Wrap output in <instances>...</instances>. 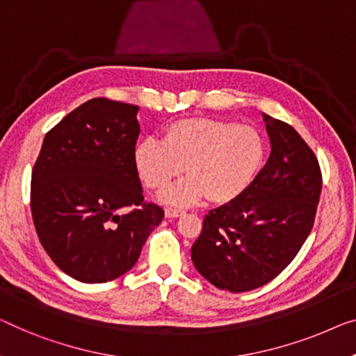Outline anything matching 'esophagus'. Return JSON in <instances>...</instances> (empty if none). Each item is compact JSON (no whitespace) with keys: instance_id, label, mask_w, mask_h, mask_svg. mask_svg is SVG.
Segmentation results:
<instances>
[{"instance_id":"34e87169","label":"esophagus","mask_w":356,"mask_h":356,"mask_svg":"<svg viewBox=\"0 0 356 356\" xmlns=\"http://www.w3.org/2000/svg\"><path fill=\"white\" fill-rule=\"evenodd\" d=\"M182 214H184V211H180V209H172V208L164 209V216H166L168 219H171V217H180Z\"/></svg>"}]
</instances>
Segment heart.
Returning <instances> with one entry per match:
<instances>
[{
  "label": "heart",
  "mask_w": 356,
  "mask_h": 356,
  "mask_svg": "<svg viewBox=\"0 0 356 356\" xmlns=\"http://www.w3.org/2000/svg\"><path fill=\"white\" fill-rule=\"evenodd\" d=\"M264 137L251 126L214 118H184L164 129L163 140L148 137L134 150V163L144 184L161 190L182 169L187 179L161 195L164 203L195 204L206 195L224 204L249 188L261 171Z\"/></svg>",
  "instance_id": "b5f03b06"
}]
</instances>
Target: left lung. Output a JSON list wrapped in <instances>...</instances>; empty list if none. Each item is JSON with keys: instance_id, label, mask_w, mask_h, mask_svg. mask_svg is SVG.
<instances>
[{"instance_id": "obj_1", "label": "left lung", "mask_w": 356, "mask_h": 356, "mask_svg": "<svg viewBox=\"0 0 356 356\" xmlns=\"http://www.w3.org/2000/svg\"><path fill=\"white\" fill-rule=\"evenodd\" d=\"M272 152L236 200L209 211L192 246L201 277L246 293L267 284L300 251L321 193L318 160L293 126L262 113Z\"/></svg>"}]
</instances>
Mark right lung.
<instances>
[{"mask_svg": "<svg viewBox=\"0 0 356 356\" xmlns=\"http://www.w3.org/2000/svg\"><path fill=\"white\" fill-rule=\"evenodd\" d=\"M137 111L104 97L88 100L44 136L31 172L30 206L41 245L81 283L129 272L164 217L142 195Z\"/></svg>", "mask_w": 356, "mask_h": 356, "instance_id": "1", "label": "right lung"}]
</instances>
